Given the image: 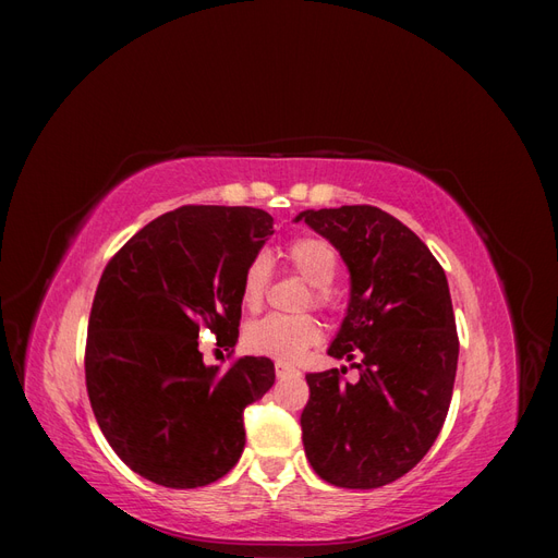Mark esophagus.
I'll return each mask as SVG.
<instances>
[{"instance_id":"1","label":"esophagus","mask_w":558,"mask_h":558,"mask_svg":"<svg viewBox=\"0 0 558 558\" xmlns=\"http://www.w3.org/2000/svg\"><path fill=\"white\" fill-rule=\"evenodd\" d=\"M275 373H277V377H279V379H283V377H293V375H300L295 367L286 365V363H277V365H275Z\"/></svg>"}]
</instances>
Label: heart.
<instances>
[{
    "mask_svg": "<svg viewBox=\"0 0 558 558\" xmlns=\"http://www.w3.org/2000/svg\"><path fill=\"white\" fill-rule=\"evenodd\" d=\"M286 260H289L293 272L312 283L305 305H312L320 312L332 310L335 291L332 281L340 269V258L330 242L320 238H298L286 248ZM269 281H272V265L265 253L253 256L242 275V305L248 312L260 310L265 302ZM320 340V324L312 314L283 316L269 314L258 320H251L244 328V347L267 356L277 363H293L302 353L312 349Z\"/></svg>",
    "mask_w": 558,
    "mask_h": 558,
    "instance_id": "1",
    "label": "heart"
}]
</instances>
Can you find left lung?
Wrapping results in <instances>:
<instances>
[{
	"label": "left lung",
	"mask_w": 558,
	"mask_h": 558,
	"mask_svg": "<svg viewBox=\"0 0 558 558\" xmlns=\"http://www.w3.org/2000/svg\"><path fill=\"white\" fill-rule=\"evenodd\" d=\"M351 275L344 324L328 353L347 369L310 373L302 445L320 480L377 488L410 472L449 412L459 335L442 265L398 218L369 205L302 211Z\"/></svg>",
	"instance_id": "1"
}]
</instances>
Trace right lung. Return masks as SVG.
I'll return each instance as SVG.
<instances>
[{
    "instance_id": "add662e5",
    "label": "right lung",
    "mask_w": 558,
    "mask_h": 558,
    "mask_svg": "<svg viewBox=\"0 0 558 558\" xmlns=\"http://www.w3.org/2000/svg\"><path fill=\"white\" fill-rule=\"evenodd\" d=\"M272 223L253 207L185 205L107 263L88 320L86 388L107 442L144 480L197 488L240 461L244 410L272 388L275 363L244 356L218 373L197 335L238 342L242 275Z\"/></svg>"
}]
</instances>
